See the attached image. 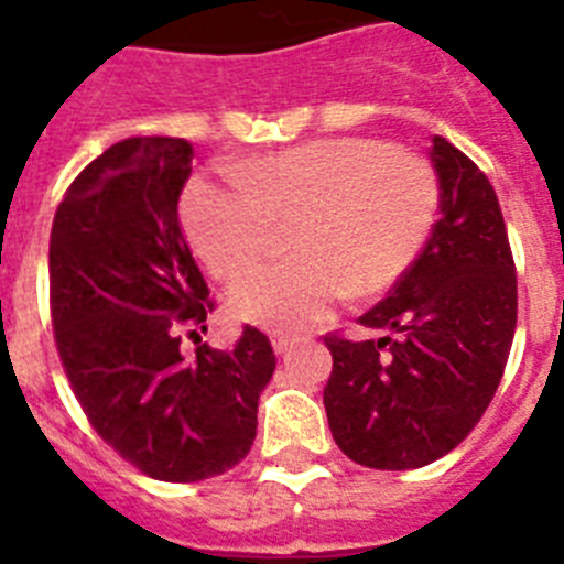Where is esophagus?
Masks as SVG:
<instances>
[{
	"mask_svg": "<svg viewBox=\"0 0 564 564\" xmlns=\"http://www.w3.org/2000/svg\"><path fill=\"white\" fill-rule=\"evenodd\" d=\"M271 344H273V350L282 356V352H288V347L293 344V336L291 333H271Z\"/></svg>",
	"mask_w": 564,
	"mask_h": 564,
	"instance_id": "1",
	"label": "esophagus"
}]
</instances>
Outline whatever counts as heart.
I'll use <instances>...</instances> for the list:
<instances>
[{"mask_svg":"<svg viewBox=\"0 0 564 564\" xmlns=\"http://www.w3.org/2000/svg\"><path fill=\"white\" fill-rule=\"evenodd\" d=\"M441 208V181L423 154L376 138H318L257 161H234L220 181L192 177L181 217L208 273L234 279L262 259L273 228L293 259L246 273L228 293L239 322L305 330L347 296H376L410 271Z\"/></svg>","mask_w":564,"mask_h":564,"instance_id":"1","label":"heart"}]
</instances>
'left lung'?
<instances>
[{"mask_svg": "<svg viewBox=\"0 0 564 564\" xmlns=\"http://www.w3.org/2000/svg\"><path fill=\"white\" fill-rule=\"evenodd\" d=\"M441 220L412 268L358 322L381 338L327 333L333 441L367 468H421L477 426L517 330V271L495 186L446 138H432Z\"/></svg>", "mask_w": 564, "mask_h": 564, "instance_id": "8db88e82", "label": "left lung"}]
</instances>
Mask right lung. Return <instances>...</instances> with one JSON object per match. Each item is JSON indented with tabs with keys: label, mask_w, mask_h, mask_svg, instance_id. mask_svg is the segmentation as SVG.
I'll use <instances>...</instances> for the list:
<instances>
[{
	"label": "right lung",
	"mask_w": 564,
	"mask_h": 564,
	"mask_svg": "<svg viewBox=\"0 0 564 564\" xmlns=\"http://www.w3.org/2000/svg\"><path fill=\"white\" fill-rule=\"evenodd\" d=\"M183 138H127L69 183L50 231V318L67 381L93 430L166 482L223 475L251 452L257 403L276 370L265 333L234 350L206 330L208 285L181 231L192 174Z\"/></svg>",
	"instance_id": "obj_1"
}]
</instances>
